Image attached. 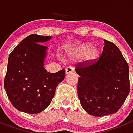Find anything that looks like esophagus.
I'll list each match as a JSON object with an SVG mask.
<instances>
[{
	"mask_svg": "<svg viewBox=\"0 0 133 133\" xmlns=\"http://www.w3.org/2000/svg\"><path fill=\"white\" fill-rule=\"evenodd\" d=\"M74 68L71 66L68 67V68L65 69V73H66V74H70L71 73V72H74Z\"/></svg>",
	"mask_w": 133,
	"mask_h": 133,
	"instance_id": "esophagus-1",
	"label": "esophagus"
}]
</instances>
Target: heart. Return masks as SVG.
I'll use <instances>...</instances> for the list:
<instances>
[{"instance_id": "1", "label": "heart", "mask_w": 133, "mask_h": 133, "mask_svg": "<svg viewBox=\"0 0 133 133\" xmlns=\"http://www.w3.org/2000/svg\"><path fill=\"white\" fill-rule=\"evenodd\" d=\"M73 55L75 57L84 56L86 62H92L98 58L100 55V50L98 48L94 47L92 43H85L76 48L73 51Z\"/></svg>"}]
</instances>
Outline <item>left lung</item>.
I'll return each mask as SVG.
<instances>
[{"instance_id": "left-lung-1", "label": "left lung", "mask_w": 133, "mask_h": 133, "mask_svg": "<svg viewBox=\"0 0 133 133\" xmlns=\"http://www.w3.org/2000/svg\"><path fill=\"white\" fill-rule=\"evenodd\" d=\"M104 41L98 59L78 63L75 68L79 76L78 94L81 105L94 116L116 113L130 92L127 62L115 43Z\"/></svg>"}]
</instances>
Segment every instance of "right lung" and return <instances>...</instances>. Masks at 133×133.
<instances>
[{"label": "right lung", "instance_id": "1", "mask_svg": "<svg viewBox=\"0 0 133 133\" xmlns=\"http://www.w3.org/2000/svg\"><path fill=\"white\" fill-rule=\"evenodd\" d=\"M51 36L32 34L10 54L4 87L9 100L19 111L37 114L50 104L65 70L49 73L44 68L47 47L41 43Z\"/></svg>", "mask_w": 133, "mask_h": 133}]
</instances>
